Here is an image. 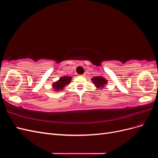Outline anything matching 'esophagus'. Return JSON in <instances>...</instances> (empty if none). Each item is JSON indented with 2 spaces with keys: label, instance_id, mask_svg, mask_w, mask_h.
Wrapping results in <instances>:
<instances>
[{
  "label": "esophagus",
  "instance_id": "1",
  "mask_svg": "<svg viewBox=\"0 0 158 158\" xmlns=\"http://www.w3.org/2000/svg\"><path fill=\"white\" fill-rule=\"evenodd\" d=\"M85 74H81V76H83V77H84V76H85Z\"/></svg>",
  "mask_w": 158,
  "mask_h": 158
}]
</instances>
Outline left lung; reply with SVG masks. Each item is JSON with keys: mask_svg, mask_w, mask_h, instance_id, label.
Segmentation results:
<instances>
[{"mask_svg": "<svg viewBox=\"0 0 158 158\" xmlns=\"http://www.w3.org/2000/svg\"><path fill=\"white\" fill-rule=\"evenodd\" d=\"M93 81L94 84L96 85L98 88L102 89L104 88V85L107 83V80L105 79L102 76H95L92 80Z\"/></svg>", "mask_w": 158, "mask_h": 158, "instance_id": "left-lung-1", "label": "left lung"}]
</instances>
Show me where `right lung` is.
<instances>
[{
    "label": "right lung",
    "mask_w": 158,
    "mask_h": 158,
    "mask_svg": "<svg viewBox=\"0 0 158 158\" xmlns=\"http://www.w3.org/2000/svg\"><path fill=\"white\" fill-rule=\"evenodd\" d=\"M72 78L70 76H63L61 77L59 81L54 82L52 84V87L56 90L63 89L66 85L70 84Z\"/></svg>",
    "instance_id": "1"
}]
</instances>
